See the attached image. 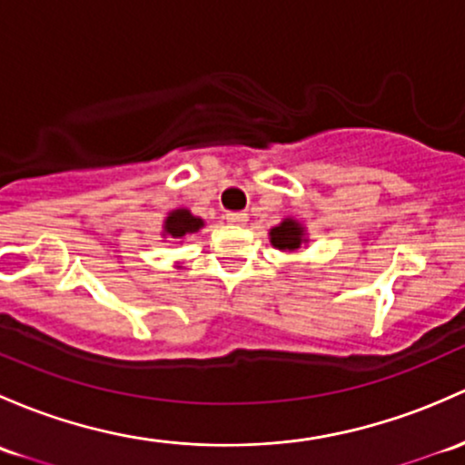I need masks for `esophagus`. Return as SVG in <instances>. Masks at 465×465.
Here are the masks:
<instances>
[{
	"instance_id": "obj_1",
	"label": "esophagus",
	"mask_w": 465,
	"mask_h": 465,
	"mask_svg": "<svg viewBox=\"0 0 465 465\" xmlns=\"http://www.w3.org/2000/svg\"><path fill=\"white\" fill-rule=\"evenodd\" d=\"M227 223H233V224H245L247 223V213L245 212H232V213H227Z\"/></svg>"
}]
</instances>
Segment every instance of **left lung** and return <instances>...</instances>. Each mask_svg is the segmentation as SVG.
Here are the masks:
<instances>
[{"instance_id": "obj_1", "label": "left lung", "mask_w": 465, "mask_h": 465, "mask_svg": "<svg viewBox=\"0 0 465 465\" xmlns=\"http://www.w3.org/2000/svg\"><path fill=\"white\" fill-rule=\"evenodd\" d=\"M302 242V227L296 223V220H282L278 227L272 229V245L278 247V249H290V252H294V249L301 247Z\"/></svg>"}]
</instances>
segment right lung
<instances>
[{
	"label": "right lung",
	"instance_id": "1",
	"mask_svg": "<svg viewBox=\"0 0 465 465\" xmlns=\"http://www.w3.org/2000/svg\"><path fill=\"white\" fill-rule=\"evenodd\" d=\"M200 227H203V220L192 216L187 209H175L164 223V233H169L171 238H183L187 233H195Z\"/></svg>",
	"mask_w": 465,
	"mask_h": 465
}]
</instances>
